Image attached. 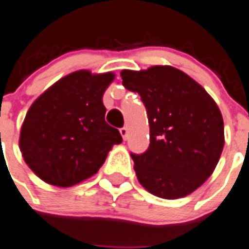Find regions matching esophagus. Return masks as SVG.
Returning <instances> with one entry per match:
<instances>
[{"label": "esophagus", "instance_id": "esophagus-1", "mask_svg": "<svg viewBox=\"0 0 249 249\" xmlns=\"http://www.w3.org/2000/svg\"><path fill=\"white\" fill-rule=\"evenodd\" d=\"M120 134H121V137H123V139H124V141H126V139H128V135H129L128 129H126V128H121L120 129Z\"/></svg>", "mask_w": 249, "mask_h": 249}]
</instances>
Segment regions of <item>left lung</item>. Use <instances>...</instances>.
Listing matches in <instances>:
<instances>
[{
  "mask_svg": "<svg viewBox=\"0 0 249 249\" xmlns=\"http://www.w3.org/2000/svg\"><path fill=\"white\" fill-rule=\"evenodd\" d=\"M147 108L149 148L131 154L137 178L152 195L185 197L214 172L224 147V121L201 85L171 66L120 72Z\"/></svg>",
  "mask_w": 249,
  "mask_h": 249,
  "instance_id": "1",
  "label": "left lung"
}]
</instances>
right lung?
Here are the masks:
<instances>
[{"mask_svg": "<svg viewBox=\"0 0 249 249\" xmlns=\"http://www.w3.org/2000/svg\"><path fill=\"white\" fill-rule=\"evenodd\" d=\"M115 73L79 70L41 93L26 112L18 147L25 163L44 182L71 187L93 176L115 144L102 97Z\"/></svg>", "mask_w": 249, "mask_h": 249, "instance_id": "add662e5", "label": "right lung"}]
</instances>
